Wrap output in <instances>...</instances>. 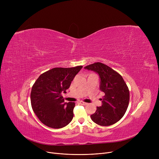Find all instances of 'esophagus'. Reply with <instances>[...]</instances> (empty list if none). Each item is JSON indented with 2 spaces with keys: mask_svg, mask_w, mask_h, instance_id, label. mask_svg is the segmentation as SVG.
Returning <instances> with one entry per match:
<instances>
[{
  "mask_svg": "<svg viewBox=\"0 0 159 159\" xmlns=\"http://www.w3.org/2000/svg\"><path fill=\"white\" fill-rule=\"evenodd\" d=\"M79 103L80 104H82V105H86L87 104V103H86L84 102H82V101H80V102H79Z\"/></svg>",
  "mask_w": 159,
  "mask_h": 159,
  "instance_id": "esophagus-1",
  "label": "esophagus"
}]
</instances>
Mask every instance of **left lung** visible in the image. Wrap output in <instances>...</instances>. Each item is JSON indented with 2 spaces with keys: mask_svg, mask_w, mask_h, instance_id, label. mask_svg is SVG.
Instances as JSON below:
<instances>
[{
  "mask_svg": "<svg viewBox=\"0 0 159 159\" xmlns=\"http://www.w3.org/2000/svg\"><path fill=\"white\" fill-rule=\"evenodd\" d=\"M84 69L98 75L100 90L104 93L102 106L97 107L91 119L100 126H111L120 120L127 110L129 101L128 88L119 73L102 63L90 64Z\"/></svg>",
  "mask_w": 159,
  "mask_h": 159,
  "instance_id": "8db88e82",
  "label": "left lung"
}]
</instances>
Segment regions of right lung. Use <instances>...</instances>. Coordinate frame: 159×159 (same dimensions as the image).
<instances>
[{"instance_id": "1", "label": "right lung", "mask_w": 159, "mask_h": 159, "mask_svg": "<svg viewBox=\"0 0 159 159\" xmlns=\"http://www.w3.org/2000/svg\"><path fill=\"white\" fill-rule=\"evenodd\" d=\"M55 68L43 74L33 84L31 92L32 109L46 126L58 129L73 119L75 102H64L62 93H66L74 77L82 69Z\"/></svg>"}]
</instances>
